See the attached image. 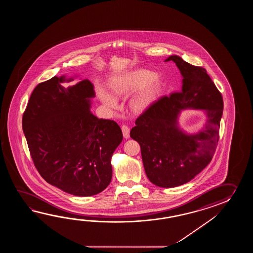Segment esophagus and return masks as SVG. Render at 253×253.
Listing matches in <instances>:
<instances>
[{"label": "esophagus", "mask_w": 253, "mask_h": 253, "mask_svg": "<svg viewBox=\"0 0 253 253\" xmlns=\"http://www.w3.org/2000/svg\"><path fill=\"white\" fill-rule=\"evenodd\" d=\"M121 129H122V133H123L125 138H128L129 132H130V129H129L128 126H126V125H123V126H121Z\"/></svg>", "instance_id": "obj_1"}]
</instances>
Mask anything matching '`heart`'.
Listing matches in <instances>:
<instances>
[{
    "instance_id": "heart-1",
    "label": "heart",
    "mask_w": 253,
    "mask_h": 253,
    "mask_svg": "<svg viewBox=\"0 0 253 253\" xmlns=\"http://www.w3.org/2000/svg\"><path fill=\"white\" fill-rule=\"evenodd\" d=\"M160 86L161 81L153 71L138 69L117 78L114 81L111 89L116 96L120 97L129 95L141 88L140 91L132 97L130 107L134 111H142L155 98ZM98 97L109 109L118 108V100L104 89L98 90Z\"/></svg>"
}]
</instances>
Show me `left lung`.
Wrapping results in <instances>:
<instances>
[{
  "label": "left lung",
  "instance_id": "obj_1",
  "mask_svg": "<svg viewBox=\"0 0 253 253\" xmlns=\"http://www.w3.org/2000/svg\"><path fill=\"white\" fill-rule=\"evenodd\" d=\"M183 76L181 91L164 96L135 120L131 138L138 142L145 173L151 183L170 188L188 183L208 166L219 141L223 99L206 70L172 55ZM205 109V127L197 134L186 135L177 126L181 110Z\"/></svg>",
  "mask_w": 253,
  "mask_h": 253
}]
</instances>
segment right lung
Segmentation results:
<instances>
[{
  "label": "right lung",
  "mask_w": 253,
  "mask_h": 253,
  "mask_svg": "<svg viewBox=\"0 0 253 253\" xmlns=\"http://www.w3.org/2000/svg\"><path fill=\"white\" fill-rule=\"evenodd\" d=\"M72 81L55 76L38 84L22 129L33 164L47 183L76 196H91L110 183L111 157L123 134L114 120L90 113L91 82L61 84Z\"/></svg>",
  "instance_id": "1"
}]
</instances>
